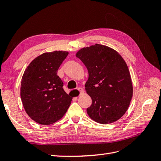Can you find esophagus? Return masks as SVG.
<instances>
[{
	"label": "esophagus",
	"mask_w": 161,
	"mask_h": 161,
	"mask_svg": "<svg viewBox=\"0 0 161 161\" xmlns=\"http://www.w3.org/2000/svg\"><path fill=\"white\" fill-rule=\"evenodd\" d=\"M77 90L79 91L80 94H82V93H84V92H85L84 89H82V88H81V87H79V88H78V89H77Z\"/></svg>",
	"instance_id": "34e87169"
}]
</instances>
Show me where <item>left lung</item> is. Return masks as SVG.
<instances>
[{"label": "left lung", "mask_w": 161, "mask_h": 161, "mask_svg": "<svg viewBox=\"0 0 161 161\" xmlns=\"http://www.w3.org/2000/svg\"><path fill=\"white\" fill-rule=\"evenodd\" d=\"M76 56L89 72L85 89L92 99L86 109L89 116L101 124H111L128 110L133 95L128 67L119 53L112 48L96 44L83 47Z\"/></svg>", "instance_id": "obj_1"}]
</instances>
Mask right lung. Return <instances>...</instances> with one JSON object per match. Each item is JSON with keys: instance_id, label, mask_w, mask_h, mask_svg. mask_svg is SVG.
Listing matches in <instances>:
<instances>
[{"instance_id": "right-lung-1", "label": "right lung", "mask_w": 161, "mask_h": 161, "mask_svg": "<svg viewBox=\"0 0 161 161\" xmlns=\"http://www.w3.org/2000/svg\"><path fill=\"white\" fill-rule=\"evenodd\" d=\"M69 52H46L36 58L22 76L21 98L27 115L36 122L50 125L64 115L72 97L63 89L57 75Z\"/></svg>"}]
</instances>
